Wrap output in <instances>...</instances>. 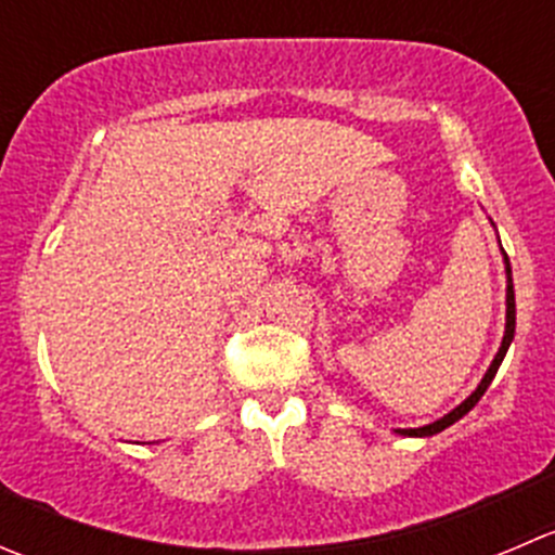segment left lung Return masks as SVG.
I'll use <instances>...</instances> for the list:
<instances>
[{
    "label": "left lung",
    "instance_id": "1",
    "mask_svg": "<svg viewBox=\"0 0 555 555\" xmlns=\"http://www.w3.org/2000/svg\"><path fill=\"white\" fill-rule=\"evenodd\" d=\"M504 260H507V331H504L502 347H499V352H496V358H493L491 369H488V374L482 376V382H480V385H477V390L472 392V396L466 398V401L461 403V406H455L453 412L444 414L442 421L431 423V426H423V428H401V431H398V434H403V437H434V434H439V431H444V428H448V426H453L455 421H461V417H464V414L469 412V409L475 406L477 401H480L482 392L488 390V385H491L493 376H496L499 365H502L504 354H507V349H509V341H513V336H515V293H513V271H509V257H507V255H504Z\"/></svg>",
    "mask_w": 555,
    "mask_h": 555
}]
</instances>
